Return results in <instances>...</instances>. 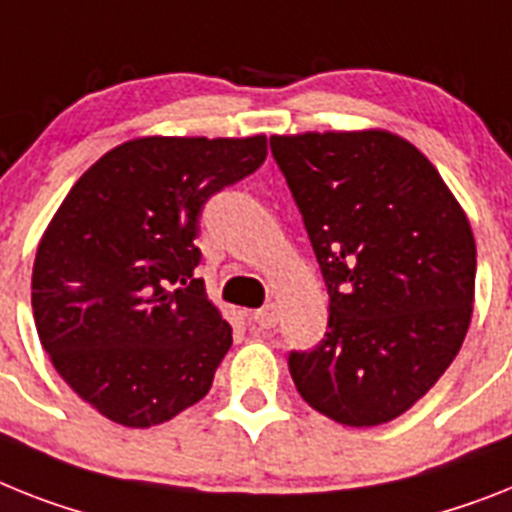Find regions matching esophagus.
Listing matches in <instances>:
<instances>
[{
    "label": "esophagus",
    "mask_w": 512,
    "mask_h": 512,
    "mask_svg": "<svg viewBox=\"0 0 512 512\" xmlns=\"http://www.w3.org/2000/svg\"><path fill=\"white\" fill-rule=\"evenodd\" d=\"M251 322L256 324L259 329H272L274 324L280 322V314H277V306L274 303H269V306L259 308V311H253L251 314Z\"/></svg>",
    "instance_id": "obj_1"
}]
</instances>
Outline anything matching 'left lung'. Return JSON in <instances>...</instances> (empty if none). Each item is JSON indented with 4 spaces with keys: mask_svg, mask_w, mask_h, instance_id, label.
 I'll return each mask as SVG.
<instances>
[{
    "mask_svg": "<svg viewBox=\"0 0 512 512\" xmlns=\"http://www.w3.org/2000/svg\"><path fill=\"white\" fill-rule=\"evenodd\" d=\"M269 146L329 293L324 340L290 350V377L337 424H387L463 345L474 232L434 164L400 135H272Z\"/></svg>",
    "mask_w": 512,
    "mask_h": 512,
    "instance_id": "8db88e82",
    "label": "left lung"
}]
</instances>
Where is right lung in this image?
Returning <instances> with one entry per match:
<instances>
[{"instance_id":"1","label":"right lung","mask_w":512,"mask_h":512,"mask_svg":"<svg viewBox=\"0 0 512 512\" xmlns=\"http://www.w3.org/2000/svg\"><path fill=\"white\" fill-rule=\"evenodd\" d=\"M264 159V135L135 138L83 172L46 227L31 285L38 340L114 424H164L209 392L232 327L193 280V240L206 201Z\"/></svg>"}]
</instances>
